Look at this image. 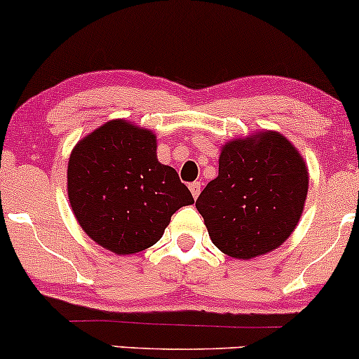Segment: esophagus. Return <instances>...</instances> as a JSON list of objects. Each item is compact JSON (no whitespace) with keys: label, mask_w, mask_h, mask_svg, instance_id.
<instances>
[{"label":"esophagus","mask_w":359,"mask_h":359,"mask_svg":"<svg viewBox=\"0 0 359 359\" xmlns=\"http://www.w3.org/2000/svg\"><path fill=\"white\" fill-rule=\"evenodd\" d=\"M189 189H191V192H192V196H194V199H197V197H199V194H201V182H192V184H189Z\"/></svg>","instance_id":"34e87169"}]
</instances>
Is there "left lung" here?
<instances>
[{
  "label": "left lung",
  "instance_id": "obj_1",
  "mask_svg": "<svg viewBox=\"0 0 359 359\" xmlns=\"http://www.w3.org/2000/svg\"><path fill=\"white\" fill-rule=\"evenodd\" d=\"M309 189L306 162L275 131L222 147L219 174L196 208L214 245L248 259L278 248L295 229Z\"/></svg>",
  "mask_w": 359,
  "mask_h": 359
}]
</instances>
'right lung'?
<instances>
[{"label":"right lung","instance_id":"right-lung-1","mask_svg":"<svg viewBox=\"0 0 359 359\" xmlns=\"http://www.w3.org/2000/svg\"><path fill=\"white\" fill-rule=\"evenodd\" d=\"M71 208L89 238L116 255L150 248L172 214L194 203L175 168L156 158L151 131L113 119L77 143L69 158Z\"/></svg>","mask_w":359,"mask_h":359}]
</instances>
